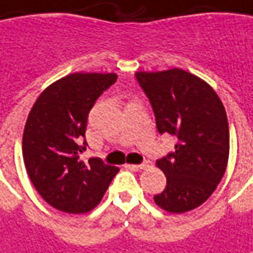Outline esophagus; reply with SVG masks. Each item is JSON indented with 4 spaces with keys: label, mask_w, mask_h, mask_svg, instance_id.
Here are the masks:
<instances>
[{
    "label": "esophagus",
    "mask_w": 253,
    "mask_h": 253,
    "mask_svg": "<svg viewBox=\"0 0 253 253\" xmlns=\"http://www.w3.org/2000/svg\"><path fill=\"white\" fill-rule=\"evenodd\" d=\"M128 168H132V169H136V170H142L146 169L147 167H149V163H144V164H139V165H126Z\"/></svg>",
    "instance_id": "obj_1"
}]
</instances>
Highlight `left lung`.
Here are the masks:
<instances>
[{
	"label": "left lung",
	"mask_w": 253,
	"mask_h": 253,
	"mask_svg": "<svg viewBox=\"0 0 253 253\" xmlns=\"http://www.w3.org/2000/svg\"><path fill=\"white\" fill-rule=\"evenodd\" d=\"M135 76L151 103L158 132L177 137L175 151L157 161L167 187L154 196V203L172 213L194 210L215 191L227 167L224 106L210 84L182 69Z\"/></svg>",
	"instance_id": "8db88e82"
}]
</instances>
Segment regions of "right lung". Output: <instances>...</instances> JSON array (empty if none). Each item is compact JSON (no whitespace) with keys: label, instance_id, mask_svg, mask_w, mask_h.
Returning <instances> with one entry per match:
<instances>
[{"label":"right lung","instance_id":"add662e5","mask_svg":"<svg viewBox=\"0 0 253 253\" xmlns=\"http://www.w3.org/2000/svg\"><path fill=\"white\" fill-rule=\"evenodd\" d=\"M116 73H73L52 83L33 104L23 132L31 183L50 207L86 213L102 201L120 168L99 158L80 160L92 106L116 83Z\"/></svg>","mask_w":253,"mask_h":253}]
</instances>
